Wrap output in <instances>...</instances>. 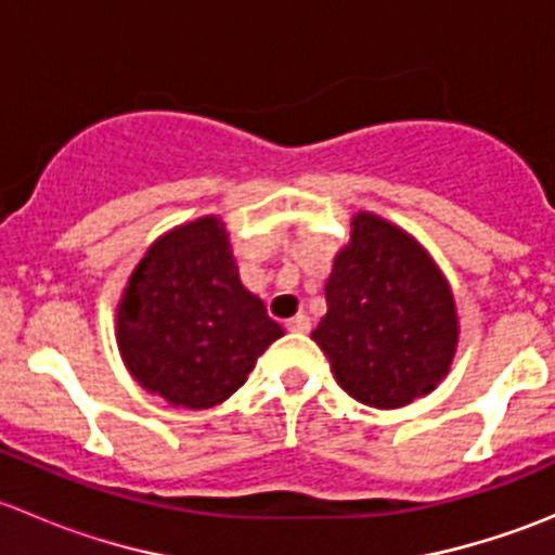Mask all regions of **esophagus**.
<instances>
[{
    "instance_id": "obj_1",
    "label": "esophagus",
    "mask_w": 555,
    "mask_h": 555,
    "mask_svg": "<svg viewBox=\"0 0 555 555\" xmlns=\"http://www.w3.org/2000/svg\"><path fill=\"white\" fill-rule=\"evenodd\" d=\"M287 330H289V333H309L311 319L306 317V313H298V317L287 319Z\"/></svg>"
}]
</instances>
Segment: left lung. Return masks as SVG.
Wrapping results in <instances>:
<instances>
[{"label":"left lung","instance_id":"1","mask_svg":"<svg viewBox=\"0 0 555 555\" xmlns=\"http://www.w3.org/2000/svg\"><path fill=\"white\" fill-rule=\"evenodd\" d=\"M324 298L311 338L354 400L402 408L443 382L459 340L456 304L416 238L371 211L354 215Z\"/></svg>","mask_w":555,"mask_h":555}]
</instances>
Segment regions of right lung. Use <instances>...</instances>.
Masks as SVG:
<instances>
[{
  "label": "right lung",
  "mask_w": 555,
  "mask_h": 555,
  "mask_svg": "<svg viewBox=\"0 0 555 555\" xmlns=\"http://www.w3.org/2000/svg\"><path fill=\"white\" fill-rule=\"evenodd\" d=\"M282 335L238 279L220 217L164 233L133 268L117 306V349L128 373L173 408L220 405Z\"/></svg>",
  "instance_id": "obj_1"
}]
</instances>
